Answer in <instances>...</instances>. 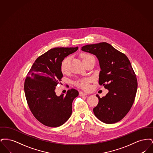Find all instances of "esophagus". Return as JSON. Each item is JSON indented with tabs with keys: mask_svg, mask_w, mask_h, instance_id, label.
I'll return each instance as SVG.
<instances>
[{
	"mask_svg": "<svg viewBox=\"0 0 153 153\" xmlns=\"http://www.w3.org/2000/svg\"><path fill=\"white\" fill-rule=\"evenodd\" d=\"M79 95L81 96H86V95H87L86 93H85V92H80V93H79Z\"/></svg>",
	"mask_w": 153,
	"mask_h": 153,
	"instance_id": "esophagus-1",
	"label": "esophagus"
}]
</instances>
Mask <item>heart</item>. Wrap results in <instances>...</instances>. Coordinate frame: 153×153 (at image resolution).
<instances>
[{"label":"heart","mask_w":153,"mask_h":153,"mask_svg":"<svg viewBox=\"0 0 153 153\" xmlns=\"http://www.w3.org/2000/svg\"><path fill=\"white\" fill-rule=\"evenodd\" d=\"M92 57H94L92 55H90L87 53H82L81 55V58L82 59V61L84 62V64H85L89 59H91ZM69 61H70L69 57H66L62 61L61 65V70L62 72L66 73L68 71ZM89 81V80L88 79L79 80L76 82V84L79 87H82L84 89H87L88 88Z\"/></svg>","instance_id":"obj_1"}]
</instances>
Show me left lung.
Segmentation results:
<instances>
[{"label":"left lung","instance_id":"left-lung-1","mask_svg":"<svg viewBox=\"0 0 153 153\" xmlns=\"http://www.w3.org/2000/svg\"><path fill=\"white\" fill-rule=\"evenodd\" d=\"M82 51L93 54L99 62V83L108 90L94 108L95 116L103 123L121 120L131 109L137 91V76L127 57L107 42L87 45Z\"/></svg>","mask_w":153,"mask_h":153}]
</instances>
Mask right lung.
Returning a JSON list of instances; mask_svg holds the SVG:
<instances>
[{
  "mask_svg": "<svg viewBox=\"0 0 153 153\" xmlns=\"http://www.w3.org/2000/svg\"><path fill=\"white\" fill-rule=\"evenodd\" d=\"M76 48H55L36 59L27 73L24 90L30 109L44 125L59 127L69 119L72 112V102L79 92L71 89L66 95L57 96L56 87L61 81L62 61L77 51Z\"/></svg>",
  "mask_w": 153,
  "mask_h": 153,
  "instance_id": "right-lung-1",
  "label": "right lung"
}]
</instances>
